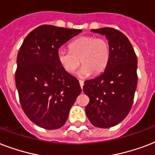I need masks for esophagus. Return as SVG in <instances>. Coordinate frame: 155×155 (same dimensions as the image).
Returning a JSON list of instances; mask_svg holds the SVG:
<instances>
[{"instance_id":"esophagus-1","label":"esophagus","mask_w":155,"mask_h":155,"mask_svg":"<svg viewBox=\"0 0 155 155\" xmlns=\"http://www.w3.org/2000/svg\"><path fill=\"white\" fill-rule=\"evenodd\" d=\"M79 83H80V86H81V87L82 88L84 86V81H82V80H79Z\"/></svg>"}]
</instances>
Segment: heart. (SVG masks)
I'll return each instance as SVG.
<instances>
[{
  "label": "heart",
  "instance_id": "obj_1",
  "mask_svg": "<svg viewBox=\"0 0 155 155\" xmlns=\"http://www.w3.org/2000/svg\"><path fill=\"white\" fill-rule=\"evenodd\" d=\"M69 48L70 51H67L61 48L57 52L60 64L68 73H74L81 62L82 65L78 71L79 76H90L92 73L97 75L108 64L111 49L108 41L104 38L93 35L79 37L72 42Z\"/></svg>",
  "mask_w": 155,
  "mask_h": 155
}]
</instances>
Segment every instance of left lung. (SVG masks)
I'll use <instances>...</instances> for the list:
<instances>
[{
    "mask_svg": "<svg viewBox=\"0 0 155 155\" xmlns=\"http://www.w3.org/2000/svg\"><path fill=\"white\" fill-rule=\"evenodd\" d=\"M91 31L105 35L111 56L103 74L84 82L90 102L86 113L95 127L107 129L120 123L130 111L137 84V59L129 39L110 27Z\"/></svg>",
    "mask_w": 155,
    "mask_h": 155,
    "instance_id": "obj_1",
    "label": "left lung"
}]
</instances>
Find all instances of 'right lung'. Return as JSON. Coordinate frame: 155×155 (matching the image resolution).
I'll list each match as a JSON object with an SVG mask.
<instances>
[{
  "mask_svg": "<svg viewBox=\"0 0 155 155\" xmlns=\"http://www.w3.org/2000/svg\"><path fill=\"white\" fill-rule=\"evenodd\" d=\"M81 30L42 25L25 38L17 56L15 83L26 116L45 129H60L81 92L78 80L61 66L59 48Z\"/></svg>",
  "mask_w": 155,
  "mask_h": 155,
  "instance_id": "right-lung-1",
  "label": "right lung"
}]
</instances>
